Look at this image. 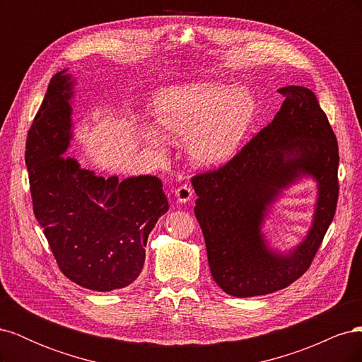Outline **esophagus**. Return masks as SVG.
<instances>
[{
  "label": "esophagus",
  "instance_id": "1",
  "mask_svg": "<svg viewBox=\"0 0 362 362\" xmlns=\"http://www.w3.org/2000/svg\"><path fill=\"white\" fill-rule=\"evenodd\" d=\"M193 190L189 187V185H181V187H178L177 190H175V198H177V201L180 204H185L192 201L193 198Z\"/></svg>",
  "mask_w": 362,
  "mask_h": 362
}]
</instances>
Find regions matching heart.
Masks as SVG:
<instances>
[{"label":"heart","mask_w":362,"mask_h":362,"mask_svg":"<svg viewBox=\"0 0 362 362\" xmlns=\"http://www.w3.org/2000/svg\"><path fill=\"white\" fill-rule=\"evenodd\" d=\"M151 110L164 136L187 139L194 164L214 168L231 160L243 146L257 116V101L245 86L190 83L158 90ZM148 139L161 148L160 139Z\"/></svg>","instance_id":"heart-1"}]
</instances>
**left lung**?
Returning a JSON list of instances; mask_svg holds the SVG:
<instances>
[{"label":"left lung","instance_id":"left-lung-1","mask_svg":"<svg viewBox=\"0 0 362 362\" xmlns=\"http://www.w3.org/2000/svg\"><path fill=\"white\" fill-rule=\"evenodd\" d=\"M279 93L286 101L272 124L225 166L192 180L213 279L235 298L275 293L299 279L337 208L339 157L329 120L306 87H281ZM303 176L317 184L312 228L293 250H272L262 233L265 217L280 193Z\"/></svg>","mask_w":362,"mask_h":362}]
</instances>
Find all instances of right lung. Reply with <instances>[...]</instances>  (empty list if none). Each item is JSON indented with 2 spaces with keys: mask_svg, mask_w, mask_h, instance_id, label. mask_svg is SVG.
<instances>
[{
  "mask_svg": "<svg viewBox=\"0 0 362 362\" xmlns=\"http://www.w3.org/2000/svg\"><path fill=\"white\" fill-rule=\"evenodd\" d=\"M75 78L52 76L25 145L33 210L63 275L95 291L129 286L144 269L148 235L169 210L157 177L119 181L64 157L72 140Z\"/></svg>",
  "mask_w": 362,
  "mask_h": 362,
  "instance_id": "obj_1",
  "label": "right lung"
}]
</instances>
